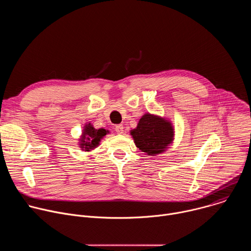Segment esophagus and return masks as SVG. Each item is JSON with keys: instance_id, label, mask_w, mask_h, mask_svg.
I'll use <instances>...</instances> for the list:
<instances>
[{"instance_id": "34e87169", "label": "esophagus", "mask_w": 251, "mask_h": 251, "mask_svg": "<svg viewBox=\"0 0 251 251\" xmlns=\"http://www.w3.org/2000/svg\"><path fill=\"white\" fill-rule=\"evenodd\" d=\"M115 131L118 133V134H123L124 133V127L123 125H117L115 127Z\"/></svg>"}]
</instances>
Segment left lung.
Returning <instances> with one entry per match:
<instances>
[{"label":"left lung","mask_w":251,"mask_h":251,"mask_svg":"<svg viewBox=\"0 0 251 251\" xmlns=\"http://www.w3.org/2000/svg\"><path fill=\"white\" fill-rule=\"evenodd\" d=\"M130 135L139 150L148 156H157L166 152L173 144L175 129L168 118L145 113L137 127L130 131Z\"/></svg>","instance_id":"obj_1"}]
</instances>
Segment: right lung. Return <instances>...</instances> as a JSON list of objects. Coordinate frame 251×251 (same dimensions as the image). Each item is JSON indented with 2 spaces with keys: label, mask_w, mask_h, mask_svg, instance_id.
<instances>
[{
  "label": "right lung",
  "mask_w": 251,
  "mask_h": 251,
  "mask_svg": "<svg viewBox=\"0 0 251 251\" xmlns=\"http://www.w3.org/2000/svg\"><path fill=\"white\" fill-rule=\"evenodd\" d=\"M109 133V130H105L104 128L95 129L90 122L85 123L80 138L78 139V146L84 152H91L100 145L104 136Z\"/></svg>",
  "instance_id": "obj_1"
}]
</instances>
